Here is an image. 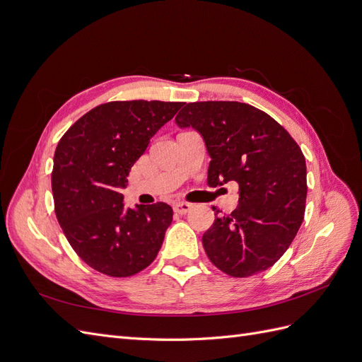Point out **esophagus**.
I'll return each mask as SVG.
<instances>
[{"label":"esophagus","mask_w":362,"mask_h":362,"mask_svg":"<svg viewBox=\"0 0 362 362\" xmlns=\"http://www.w3.org/2000/svg\"><path fill=\"white\" fill-rule=\"evenodd\" d=\"M192 208H193V204H189V202H177V204L173 205L175 213H178V214L189 213Z\"/></svg>","instance_id":"34e87169"}]
</instances>
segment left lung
<instances>
[{
    "label": "left lung",
    "mask_w": 362,
    "mask_h": 362,
    "mask_svg": "<svg viewBox=\"0 0 362 362\" xmlns=\"http://www.w3.org/2000/svg\"><path fill=\"white\" fill-rule=\"evenodd\" d=\"M194 128L208 156V185L238 184V206L202 235L208 258L223 273L247 278L288 249L305 214L306 164L299 145L275 119L245 103H190L175 117Z\"/></svg>",
    "instance_id": "1"
}]
</instances>
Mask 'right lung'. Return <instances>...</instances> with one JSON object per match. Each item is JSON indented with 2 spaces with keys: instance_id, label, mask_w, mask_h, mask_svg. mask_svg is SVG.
Instances as JSON below:
<instances>
[{
  "instance_id": "1",
  "label": "right lung",
  "mask_w": 362,
  "mask_h": 362,
  "mask_svg": "<svg viewBox=\"0 0 362 362\" xmlns=\"http://www.w3.org/2000/svg\"><path fill=\"white\" fill-rule=\"evenodd\" d=\"M181 107L144 100L101 104L60 139L51 175L56 216L76 255L96 272L127 278L156 259L172 208H125L120 190L151 137Z\"/></svg>"
}]
</instances>
